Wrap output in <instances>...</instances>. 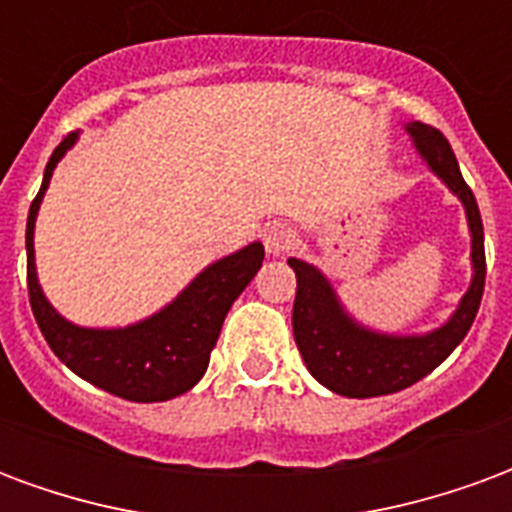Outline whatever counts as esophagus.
<instances>
[{
    "label": "esophagus",
    "instance_id": "1",
    "mask_svg": "<svg viewBox=\"0 0 512 512\" xmlns=\"http://www.w3.org/2000/svg\"><path fill=\"white\" fill-rule=\"evenodd\" d=\"M297 245V231L286 223H273L264 231V248L273 256H284Z\"/></svg>",
    "mask_w": 512,
    "mask_h": 512
}]
</instances>
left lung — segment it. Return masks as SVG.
<instances>
[{"label":"left lung","mask_w":512,"mask_h":512,"mask_svg":"<svg viewBox=\"0 0 512 512\" xmlns=\"http://www.w3.org/2000/svg\"><path fill=\"white\" fill-rule=\"evenodd\" d=\"M413 146L427 159L430 170L460 198L466 209L471 231V286L460 300L458 311L441 328L424 336H389L358 325L339 303L328 278L300 259H289L297 275L292 331L297 350L306 361L308 372L325 389L342 397H380L413 386L430 375L447 355L463 342L480 308L485 289V237L477 209V198L463 181L455 151L436 126L413 121L405 126Z\"/></svg>","instance_id":"left-lung-1"}]
</instances>
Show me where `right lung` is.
<instances>
[{
	"instance_id": "right-lung-1",
	"label": "right lung",
	"mask_w": 512,
	"mask_h": 512,
	"mask_svg": "<svg viewBox=\"0 0 512 512\" xmlns=\"http://www.w3.org/2000/svg\"><path fill=\"white\" fill-rule=\"evenodd\" d=\"M76 137L79 134L71 132L54 148L43 173L41 192L35 195L27 217V289L32 314L54 355L82 380L132 402L173 400L204 378L228 308L262 267L264 245L250 242L248 248L209 264L170 306L143 322L107 331L79 328L63 320L38 284L32 234L43 192L57 162L74 146Z\"/></svg>"
}]
</instances>
